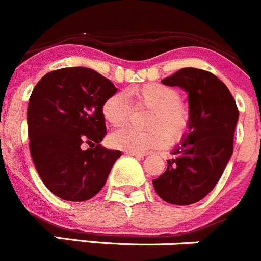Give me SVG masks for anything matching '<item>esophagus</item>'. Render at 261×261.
<instances>
[{"instance_id":"1","label":"esophagus","mask_w":261,"mask_h":261,"mask_svg":"<svg viewBox=\"0 0 261 261\" xmlns=\"http://www.w3.org/2000/svg\"><path fill=\"white\" fill-rule=\"evenodd\" d=\"M126 155H130V156H135V158H145L146 153H138V152H125Z\"/></svg>"}]
</instances>
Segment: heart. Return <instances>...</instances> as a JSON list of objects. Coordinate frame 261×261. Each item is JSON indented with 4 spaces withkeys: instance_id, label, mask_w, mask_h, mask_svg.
I'll return each instance as SVG.
<instances>
[{
    "instance_id": "b5f03b06",
    "label": "heart",
    "mask_w": 261,
    "mask_h": 261,
    "mask_svg": "<svg viewBox=\"0 0 261 261\" xmlns=\"http://www.w3.org/2000/svg\"><path fill=\"white\" fill-rule=\"evenodd\" d=\"M123 93L109 96L101 105V115L111 126H120L128 120L135 108L150 109L147 119L148 130L124 126L109 137L111 147L125 152L145 153L178 142L186 137L192 123L190 103L180 98L179 92L161 83H145L133 87ZM129 101H128L127 100Z\"/></svg>"
}]
</instances>
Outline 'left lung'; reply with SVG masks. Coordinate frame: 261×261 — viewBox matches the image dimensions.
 Listing matches in <instances>:
<instances>
[{"label":"left lung","instance_id":"obj_1","mask_svg":"<svg viewBox=\"0 0 261 261\" xmlns=\"http://www.w3.org/2000/svg\"><path fill=\"white\" fill-rule=\"evenodd\" d=\"M161 82L187 92L192 123L168 160L165 173L152 185L166 202L191 205L212 192L222 177L233 153L240 113L227 86L210 71L183 68Z\"/></svg>","mask_w":261,"mask_h":261}]
</instances>
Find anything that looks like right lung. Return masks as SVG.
Returning <instances> with one entry per match:
<instances>
[{
  "label": "right lung",
  "mask_w": 261,
  "mask_h": 261,
  "mask_svg": "<svg viewBox=\"0 0 261 261\" xmlns=\"http://www.w3.org/2000/svg\"><path fill=\"white\" fill-rule=\"evenodd\" d=\"M116 91L108 78L82 66L49 71L34 87L27 114L29 148L42 182L58 197L79 202L97 195L121 156L100 145L106 135L101 105Z\"/></svg>",
  "instance_id": "obj_1"
}]
</instances>
